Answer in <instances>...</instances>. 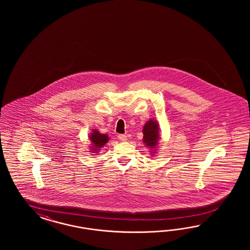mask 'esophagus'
<instances>
[{"mask_svg":"<svg viewBox=\"0 0 250 250\" xmlns=\"http://www.w3.org/2000/svg\"><path fill=\"white\" fill-rule=\"evenodd\" d=\"M118 139L121 140V141H126L127 140V136L125 135H119L118 136Z\"/></svg>","mask_w":250,"mask_h":250,"instance_id":"esophagus-1","label":"esophagus"}]
</instances>
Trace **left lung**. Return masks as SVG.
I'll use <instances>...</instances> for the list:
<instances>
[{"label": "left lung", "instance_id": "left-lung-1", "mask_svg": "<svg viewBox=\"0 0 250 250\" xmlns=\"http://www.w3.org/2000/svg\"><path fill=\"white\" fill-rule=\"evenodd\" d=\"M143 133H144L143 138H144L145 144L147 146H150V148H154L158 143L159 136V125L157 122L153 120L147 122L145 125Z\"/></svg>", "mask_w": 250, "mask_h": 250}]
</instances>
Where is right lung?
Listing matches in <instances>:
<instances>
[{
    "label": "right lung",
    "mask_w": 250,
    "mask_h": 250,
    "mask_svg": "<svg viewBox=\"0 0 250 250\" xmlns=\"http://www.w3.org/2000/svg\"><path fill=\"white\" fill-rule=\"evenodd\" d=\"M90 139H91L92 144L94 145V146H96V148H98V147H102L108 141V136L104 134H100L98 131L95 130L91 134ZM94 150H96V149H94Z\"/></svg>",
    "instance_id": "right-lung-1"
}]
</instances>
